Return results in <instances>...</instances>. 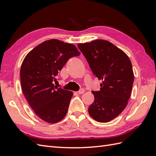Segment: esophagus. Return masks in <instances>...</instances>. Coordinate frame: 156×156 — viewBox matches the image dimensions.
I'll list each match as a JSON object with an SVG mask.
<instances>
[{"label": "esophagus", "instance_id": "esophagus-1", "mask_svg": "<svg viewBox=\"0 0 156 156\" xmlns=\"http://www.w3.org/2000/svg\"><path fill=\"white\" fill-rule=\"evenodd\" d=\"M84 92H85V90H84V88H81V90H80L78 91V94H83Z\"/></svg>", "mask_w": 156, "mask_h": 156}]
</instances>
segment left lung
Wrapping results in <instances>:
<instances>
[{
  "label": "left lung",
  "mask_w": 156,
  "mask_h": 156,
  "mask_svg": "<svg viewBox=\"0 0 156 156\" xmlns=\"http://www.w3.org/2000/svg\"><path fill=\"white\" fill-rule=\"evenodd\" d=\"M77 45L93 74L102 81L100 90L92 92L94 101L88 108L89 115L97 122H110L124 111L130 98L134 81L131 61L123 51L107 40Z\"/></svg>",
  "instance_id": "obj_1"
}]
</instances>
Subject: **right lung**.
Returning <instances> with one entry per match:
<instances>
[{
  "instance_id": "1",
  "label": "right lung",
  "mask_w": 156,
  "mask_h": 156,
  "mask_svg": "<svg viewBox=\"0 0 156 156\" xmlns=\"http://www.w3.org/2000/svg\"><path fill=\"white\" fill-rule=\"evenodd\" d=\"M79 55L74 45L53 39L36 46L23 60L22 90L36 115L44 121L57 123L66 115L73 92L57 88L53 81L67 61Z\"/></svg>"
}]
</instances>
